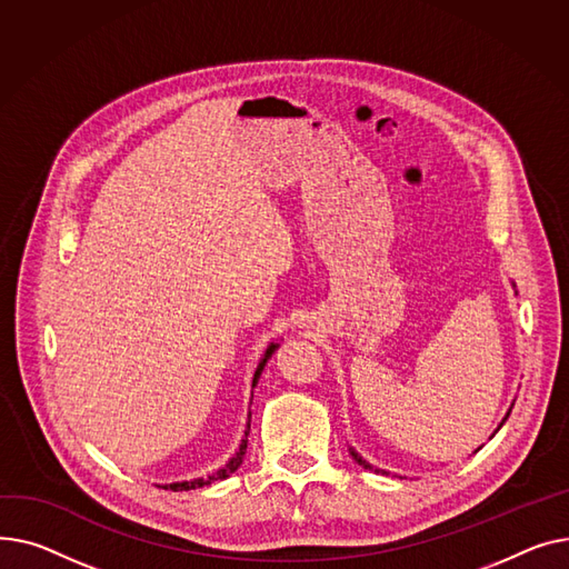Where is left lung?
I'll return each instance as SVG.
<instances>
[{
  "instance_id": "obj_1",
  "label": "left lung",
  "mask_w": 569,
  "mask_h": 569,
  "mask_svg": "<svg viewBox=\"0 0 569 569\" xmlns=\"http://www.w3.org/2000/svg\"><path fill=\"white\" fill-rule=\"evenodd\" d=\"M512 287H515V284H512ZM512 407H515V405H512ZM512 407H510V409H508V413H506V418H503V420H500V425H498V429H500V427H503V422H506V420H508V416H510V411H512ZM498 429H496V431H498ZM496 431H493V433H496ZM493 433H491V437H493ZM478 450H480V448H478ZM349 452H351V457H353V459H356V461H358V463H360V466H362V469H370V471H377V469H375V466H372V463H370V461H365V459H362V457H360V455H358V452H356V450H353V448H349ZM377 473H379V471H377ZM383 473H386V471H383Z\"/></svg>"
}]
</instances>
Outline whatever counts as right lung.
<instances>
[{"instance_id":"1","label":"right lung","mask_w":569,"mask_h":569,"mask_svg":"<svg viewBox=\"0 0 569 569\" xmlns=\"http://www.w3.org/2000/svg\"><path fill=\"white\" fill-rule=\"evenodd\" d=\"M280 345L278 342H271L269 347H266V351H263V356L259 358V362H257V370H254V377H252V388L257 386V381H259V377H261V372H263V367H266V362L271 360V356L276 353V349H278ZM248 433H250V411H248V420H246V431H243V439H241V446H239V450L233 452L231 457H229V461L224 463V466H220V469L216 471V473H209L207 478H194V480H183V482H172V485H162L164 489H172V491H190V489H199V487H209V485H213V482H220V480H227L233 471L239 469V466L243 463V457H246V450H248Z\"/></svg>"}]
</instances>
